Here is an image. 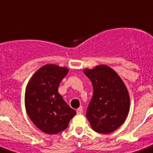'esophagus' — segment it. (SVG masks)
I'll list each match as a JSON object with an SVG mask.
<instances>
[{"instance_id": "esophagus-1", "label": "esophagus", "mask_w": 153, "mask_h": 153, "mask_svg": "<svg viewBox=\"0 0 153 153\" xmlns=\"http://www.w3.org/2000/svg\"><path fill=\"white\" fill-rule=\"evenodd\" d=\"M76 112H77V114H82V113H83V109H82V107L81 106V107H79V109H77Z\"/></svg>"}]
</instances>
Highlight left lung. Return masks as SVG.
Returning a JSON list of instances; mask_svg holds the SVG:
<instances>
[{"instance_id": "obj_1", "label": "left lung", "mask_w": 153, "mask_h": 153, "mask_svg": "<svg viewBox=\"0 0 153 153\" xmlns=\"http://www.w3.org/2000/svg\"><path fill=\"white\" fill-rule=\"evenodd\" d=\"M93 87V96L87 108L91 128L101 134L117 130L126 120L130 97L128 89L115 71L106 65L85 69Z\"/></svg>"}]
</instances>
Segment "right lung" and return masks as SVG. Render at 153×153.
Listing matches in <instances>:
<instances>
[{
    "instance_id": "1",
    "label": "right lung",
    "mask_w": 153,
    "mask_h": 153,
    "mask_svg": "<svg viewBox=\"0 0 153 153\" xmlns=\"http://www.w3.org/2000/svg\"><path fill=\"white\" fill-rule=\"evenodd\" d=\"M68 69L46 65L33 74L26 87L25 105L29 118L37 128L49 134L65 130L76 112L59 94L58 86Z\"/></svg>"
}]
</instances>
